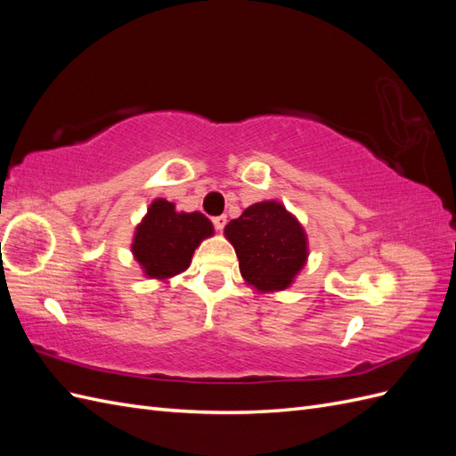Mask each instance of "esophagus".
Returning a JSON list of instances; mask_svg holds the SVG:
<instances>
[{"instance_id": "1", "label": "esophagus", "mask_w": 456, "mask_h": 456, "mask_svg": "<svg viewBox=\"0 0 456 456\" xmlns=\"http://www.w3.org/2000/svg\"><path fill=\"white\" fill-rule=\"evenodd\" d=\"M213 224L216 230H223L226 226V215H220V216H215L213 218Z\"/></svg>"}]
</instances>
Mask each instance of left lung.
<instances>
[{
	"instance_id": "left-lung-1",
	"label": "left lung",
	"mask_w": 456,
	"mask_h": 456,
	"mask_svg": "<svg viewBox=\"0 0 456 456\" xmlns=\"http://www.w3.org/2000/svg\"><path fill=\"white\" fill-rule=\"evenodd\" d=\"M240 258L243 280L260 293L283 291L305 268L306 232L280 201H260L224 228Z\"/></svg>"
}]
</instances>
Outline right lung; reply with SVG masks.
<instances>
[{
  "mask_svg": "<svg viewBox=\"0 0 456 456\" xmlns=\"http://www.w3.org/2000/svg\"><path fill=\"white\" fill-rule=\"evenodd\" d=\"M213 236L211 220L201 213H178L175 203L156 200L134 230L131 251L144 275L167 280L184 272L196 247Z\"/></svg>",
  "mask_w": 456,
  "mask_h": 456,
  "instance_id": "add662e5",
  "label": "right lung"
}]
</instances>
